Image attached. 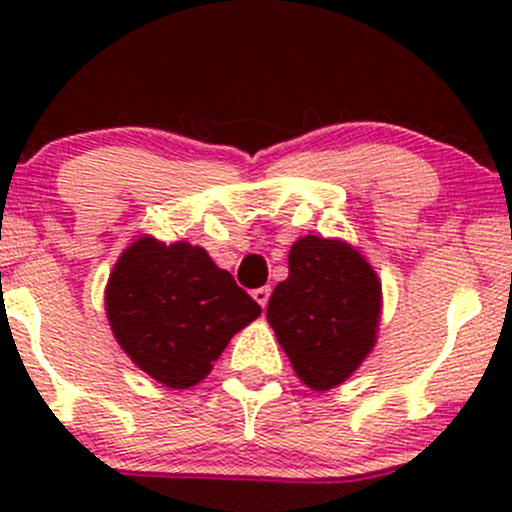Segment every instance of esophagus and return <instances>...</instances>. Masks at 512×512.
Instances as JSON below:
<instances>
[{
  "mask_svg": "<svg viewBox=\"0 0 512 512\" xmlns=\"http://www.w3.org/2000/svg\"><path fill=\"white\" fill-rule=\"evenodd\" d=\"M269 296H272V289H269V286H262V289H255V291H252V298H255V301L260 303L262 308H267Z\"/></svg>",
  "mask_w": 512,
  "mask_h": 512,
  "instance_id": "esophagus-1",
  "label": "esophagus"
}]
</instances>
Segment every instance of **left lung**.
Listing matches in <instances>:
<instances>
[{"label":"left lung","instance_id":"left-lung-1","mask_svg":"<svg viewBox=\"0 0 512 512\" xmlns=\"http://www.w3.org/2000/svg\"><path fill=\"white\" fill-rule=\"evenodd\" d=\"M380 308V279L361 252L305 236L291 245L289 279L276 284L267 320L298 378L332 390L373 351Z\"/></svg>","mask_w":512,"mask_h":512}]
</instances>
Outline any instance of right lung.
<instances>
[{
    "label": "right lung",
    "instance_id": "add662e5",
    "mask_svg": "<svg viewBox=\"0 0 512 512\" xmlns=\"http://www.w3.org/2000/svg\"><path fill=\"white\" fill-rule=\"evenodd\" d=\"M105 310L122 351L173 390L207 378L233 334L262 313L207 250L151 236L120 255L105 289Z\"/></svg>",
    "mask_w": 512,
    "mask_h": 512
}]
</instances>
